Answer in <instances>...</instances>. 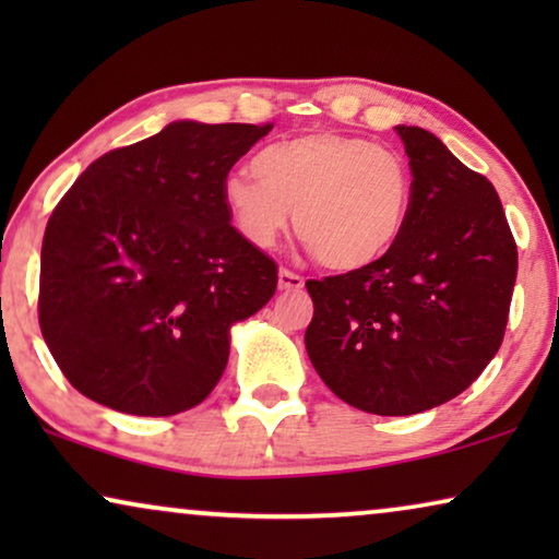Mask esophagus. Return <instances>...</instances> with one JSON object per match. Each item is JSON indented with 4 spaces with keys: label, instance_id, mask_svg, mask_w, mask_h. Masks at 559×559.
<instances>
[{
    "label": "esophagus",
    "instance_id": "1",
    "mask_svg": "<svg viewBox=\"0 0 559 559\" xmlns=\"http://www.w3.org/2000/svg\"><path fill=\"white\" fill-rule=\"evenodd\" d=\"M277 285H280V289H302L305 287V280L300 277V274H295V272H289V270H280V274H277Z\"/></svg>",
    "mask_w": 559,
    "mask_h": 559
}]
</instances>
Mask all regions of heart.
Instances as JSON below:
<instances>
[{"mask_svg": "<svg viewBox=\"0 0 559 559\" xmlns=\"http://www.w3.org/2000/svg\"><path fill=\"white\" fill-rule=\"evenodd\" d=\"M221 201L236 231L272 249L295 211V231L318 262L356 272L400 239L412 178L396 152L361 136L312 132L274 142L254 157V175L228 173Z\"/></svg>", "mask_w": 559, "mask_h": 559, "instance_id": "obj_1", "label": "heart"}]
</instances>
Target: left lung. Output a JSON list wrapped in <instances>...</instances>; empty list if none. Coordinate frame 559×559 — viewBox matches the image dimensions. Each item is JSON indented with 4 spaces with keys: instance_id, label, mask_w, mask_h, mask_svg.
Returning <instances> with one entry per match:
<instances>
[{
    "instance_id": "8db88e82",
    "label": "left lung",
    "mask_w": 559,
    "mask_h": 559,
    "mask_svg": "<svg viewBox=\"0 0 559 559\" xmlns=\"http://www.w3.org/2000/svg\"><path fill=\"white\" fill-rule=\"evenodd\" d=\"M412 170L400 239L379 262L308 280L305 348L350 407L404 417L465 392L496 356L516 282L501 201L419 127H394Z\"/></svg>"
}]
</instances>
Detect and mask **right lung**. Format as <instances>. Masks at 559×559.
I'll list each match as a JSON object with an SVG mask.
<instances>
[{"label":"right lung","mask_w":559,"mask_h":559,"mask_svg":"<svg viewBox=\"0 0 559 559\" xmlns=\"http://www.w3.org/2000/svg\"><path fill=\"white\" fill-rule=\"evenodd\" d=\"M270 129L170 121L98 157L52 211L40 331L83 396L170 417L218 384L231 328L277 289V266L221 201L228 170Z\"/></svg>","instance_id":"1"}]
</instances>
